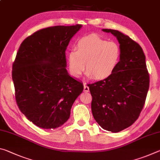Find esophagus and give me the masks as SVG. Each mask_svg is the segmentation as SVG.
Listing matches in <instances>:
<instances>
[{
    "label": "esophagus",
    "instance_id": "1",
    "mask_svg": "<svg viewBox=\"0 0 160 160\" xmlns=\"http://www.w3.org/2000/svg\"><path fill=\"white\" fill-rule=\"evenodd\" d=\"M89 87L88 86L86 83H84V92H89Z\"/></svg>",
    "mask_w": 160,
    "mask_h": 160
}]
</instances>
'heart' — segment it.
Wrapping results in <instances>:
<instances>
[{"mask_svg":"<svg viewBox=\"0 0 160 160\" xmlns=\"http://www.w3.org/2000/svg\"><path fill=\"white\" fill-rule=\"evenodd\" d=\"M120 58L121 48L118 43L91 34L78 40L75 51L68 53L67 61L72 76L80 77L85 68L88 76L102 80L114 72Z\"/></svg>","mask_w":160,"mask_h":160,"instance_id":"b5f03b06","label":"heart"}]
</instances>
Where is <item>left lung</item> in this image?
I'll return each instance as SVG.
<instances>
[{
  "label": "left lung",
  "instance_id": "obj_1",
  "mask_svg": "<svg viewBox=\"0 0 160 160\" xmlns=\"http://www.w3.org/2000/svg\"><path fill=\"white\" fill-rule=\"evenodd\" d=\"M112 33L120 44L121 58L109 78L89 84L92 97L94 118L103 129L112 132L128 128L139 117L150 85V77L141 47L118 30Z\"/></svg>",
  "mask_w": 160,
  "mask_h": 160
}]
</instances>
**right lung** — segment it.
I'll return each instance as SVG.
<instances>
[{"label": "right lung", "mask_w": 160, "mask_h": 160, "mask_svg": "<svg viewBox=\"0 0 160 160\" xmlns=\"http://www.w3.org/2000/svg\"><path fill=\"white\" fill-rule=\"evenodd\" d=\"M81 25L54 26L34 32L22 42L12 64V78L19 109L44 129L66 123L82 82L68 74L66 50Z\"/></svg>", "instance_id": "right-lung-1"}]
</instances>
